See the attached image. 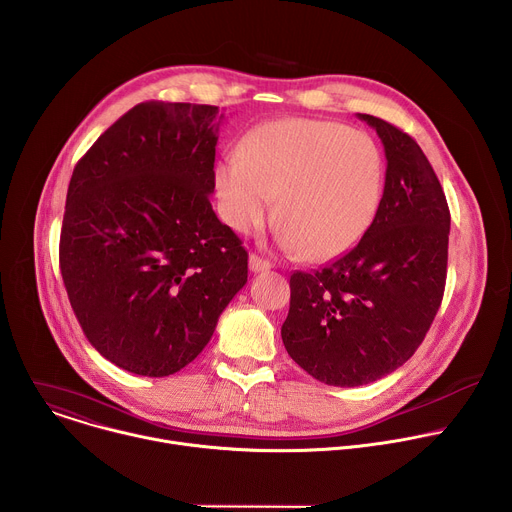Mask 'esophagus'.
I'll return each mask as SVG.
<instances>
[{"label":"esophagus","mask_w":512,"mask_h":512,"mask_svg":"<svg viewBox=\"0 0 512 512\" xmlns=\"http://www.w3.org/2000/svg\"><path fill=\"white\" fill-rule=\"evenodd\" d=\"M248 266H250V270H252V272H264V270H270V262H268V260H264V258H260V256H256V254H250V258H248Z\"/></svg>","instance_id":"esophagus-1"}]
</instances>
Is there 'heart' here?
Returning <instances> with one entry per match:
<instances>
[{
	"label": "heart",
	"instance_id": "b5f03b06",
	"mask_svg": "<svg viewBox=\"0 0 512 512\" xmlns=\"http://www.w3.org/2000/svg\"><path fill=\"white\" fill-rule=\"evenodd\" d=\"M224 222L250 234L272 214L286 248L329 260L369 230L383 193L375 141L345 125L284 119L254 129L216 169Z\"/></svg>",
	"mask_w": 512,
	"mask_h": 512
}]
</instances>
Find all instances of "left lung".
<instances>
[{
  "label": "left lung",
  "mask_w": 512,
  "mask_h": 512,
  "mask_svg": "<svg viewBox=\"0 0 512 512\" xmlns=\"http://www.w3.org/2000/svg\"><path fill=\"white\" fill-rule=\"evenodd\" d=\"M383 143L379 210L359 244L315 272L290 276L282 343L315 379L357 387L401 367L422 345L446 286L450 210L420 145L357 115Z\"/></svg>",
  "instance_id": "1"
}]
</instances>
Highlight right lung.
Returning a JSON list of instances; mask_svg holds the SVG:
<instances>
[{
	"instance_id": "add662e5",
	"label": "right lung",
	"mask_w": 512,
	"mask_h": 512,
	"mask_svg": "<svg viewBox=\"0 0 512 512\" xmlns=\"http://www.w3.org/2000/svg\"><path fill=\"white\" fill-rule=\"evenodd\" d=\"M222 121L210 105L141 102L74 167L62 280L90 345L125 371L183 369L248 282V252L210 203Z\"/></svg>"
}]
</instances>
